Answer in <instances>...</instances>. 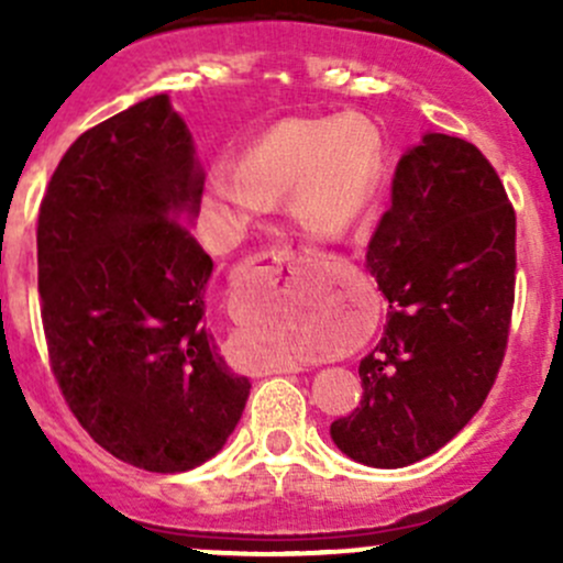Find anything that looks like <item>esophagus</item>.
I'll return each mask as SVG.
<instances>
[{"mask_svg": "<svg viewBox=\"0 0 563 563\" xmlns=\"http://www.w3.org/2000/svg\"><path fill=\"white\" fill-rule=\"evenodd\" d=\"M286 253H288V247H266V250H261V253L250 255L240 269V280L242 283L261 280V277L269 275V272H275L277 266L286 261ZM297 371H302V365H269L266 367V373H297Z\"/></svg>", "mask_w": 563, "mask_h": 563, "instance_id": "obj_1", "label": "esophagus"}]
</instances>
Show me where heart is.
I'll list each match as a JSON object with an SVG mask.
<instances>
[{
    "label": "heart",
    "instance_id": "heart-1",
    "mask_svg": "<svg viewBox=\"0 0 563 563\" xmlns=\"http://www.w3.org/2000/svg\"><path fill=\"white\" fill-rule=\"evenodd\" d=\"M382 174V135L365 119H288L255 139L242 163L209 166L201 181V225L214 245H234L272 198L288 192L297 225L316 236L338 234L371 209ZM242 332L264 356H294L275 316L247 318Z\"/></svg>",
    "mask_w": 563,
    "mask_h": 563
}]
</instances>
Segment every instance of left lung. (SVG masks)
Masks as SVG:
<instances>
[{
	"mask_svg": "<svg viewBox=\"0 0 563 563\" xmlns=\"http://www.w3.org/2000/svg\"><path fill=\"white\" fill-rule=\"evenodd\" d=\"M515 225L496 168L468 141L428 133L400 157L367 247L387 327L360 362V408L329 428L345 455L411 465L479 411L512 327Z\"/></svg>",
	"mask_w": 563,
	"mask_h": 563,
	"instance_id": "1",
	"label": "left lung"
}]
</instances>
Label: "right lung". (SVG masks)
I'll return each mask as SVG.
<instances>
[{"label": "right lung", "mask_w": 563, "mask_h": 563, "mask_svg": "<svg viewBox=\"0 0 563 563\" xmlns=\"http://www.w3.org/2000/svg\"><path fill=\"white\" fill-rule=\"evenodd\" d=\"M201 168L166 95L78 135L37 214V288L51 373L113 457L176 474L218 455L250 382L203 323L212 258L196 214Z\"/></svg>", "instance_id": "1"}]
</instances>
